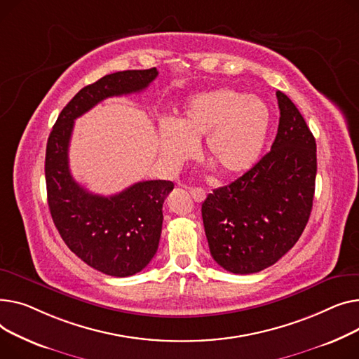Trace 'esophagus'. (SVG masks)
Segmentation results:
<instances>
[{
	"label": "esophagus",
	"mask_w": 359,
	"mask_h": 359,
	"mask_svg": "<svg viewBox=\"0 0 359 359\" xmlns=\"http://www.w3.org/2000/svg\"><path fill=\"white\" fill-rule=\"evenodd\" d=\"M189 194H191V197L197 203H201L205 198V191L203 188H198V187L197 188H189Z\"/></svg>",
	"instance_id": "1"
}]
</instances>
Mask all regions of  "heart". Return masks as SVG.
Segmentation results:
<instances>
[{
	"instance_id": "heart-1",
	"label": "heart",
	"mask_w": 359,
	"mask_h": 359,
	"mask_svg": "<svg viewBox=\"0 0 359 359\" xmlns=\"http://www.w3.org/2000/svg\"><path fill=\"white\" fill-rule=\"evenodd\" d=\"M271 129L268 105L255 95L230 88L193 95L172 123L161 128L165 161L178 165L204 137V158L224 177L248 172L259 161Z\"/></svg>"
}]
</instances>
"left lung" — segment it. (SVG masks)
<instances>
[{"instance_id": "left-lung-1", "label": "left lung", "mask_w": 359, "mask_h": 359, "mask_svg": "<svg viewBox=\"0 0 359 359\" xmlns=\"http://www.w3.org/2000/svg\"><path fill=\"white\" fill-rule=\"evenodd\" d=\"M277 100L280 124L271 151L201 205L210 254L242 276L283 258L302 236L313 207L316 140L296 104L281 91Z\"/></svg>"}]
</instances>
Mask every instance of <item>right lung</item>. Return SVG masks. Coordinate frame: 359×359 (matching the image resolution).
I'll list each match as a JSON object with an SVG mask.
<instances>
[{"instance_id": "right-lung-1", "label": "right lung", "mask_w": 359, "mask_h": 359, "mask_svg": "<svg viewBox=\"0 0 359 359\" xmlns=\"http://www.w3.org/2000/svg\"><path fill=\"white\" fill-rule=\"evenodd\" d=\"M156 76V68L121 71L83 87L60 111L48 139L45 175L53 223L78 258L111 277L135 276L155 257L162 205L174 182L142 181L110 197L87 191L69 170L74 121L105 98L143 91Z\"/></svg>"}]
</instances>
